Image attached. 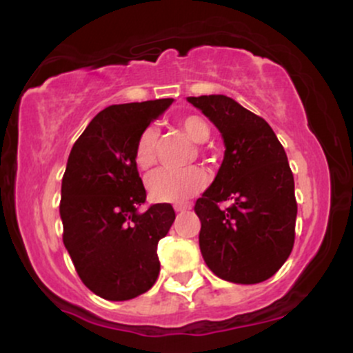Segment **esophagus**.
I'll return each mask as SVG.
<instances>
[{
    "label": "esophagus",
    "mask_w": 353,
    "mask_h": 353,
    "mask_svg": "<svg viewBox=\"0 0 353 353\" xmlns=\"http://www.w3.org/2000/svg\"><path fill=\"white\" fill-rule=\"evenodd\" d=\"M174 209H176V212H182V210L190 209V204H177L174 205Z\"/></svg>",
    "instance_id": "34e87169"
}]
</instances>
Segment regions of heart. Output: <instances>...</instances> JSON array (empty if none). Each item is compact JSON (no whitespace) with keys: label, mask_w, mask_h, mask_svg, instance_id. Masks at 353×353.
I'll use <instances>...</instances> for the list:
<instances>
[{"label":"heart","mask_w":353,"mask_h":353,"mask_svg":"<svg viewBox=\"0 0 353 353\" xmlns=\"http://www.w3.org/2000/svg\"><path fill=\"white\" fill-rule=\"evenodd\" d=\"M179 128L194 143H205L210 136V125L204 117L197 114L181 116L177 121ZM157 131L154 128L144 129L139 136L134 151V161L139 169H149L156 163ZM208 176L199 168H189L184 171H161L152 172L148 177V192L152 201L157 202H184L204 189Z\"/></svg>","instance_id":"heart-1"}]
</instances>
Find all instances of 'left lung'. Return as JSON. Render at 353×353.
<instances>
[{"label":"left lung","instance_id":"8db88e82","mask_svg":"<svg viewBox=\"0 0 353 353\" xmlns=\"http://www.w3.org/2000/svg\"><path fill=\"white\" fill-rule=\"evenodd\" d=\"M217 125L225 156L210 188L196 202L199 245L217 277L264 282L292 252L297 201L287 154L265 119L222 94L189 98ZM232 200L222 210L220 204Z\"/></svg>","mask_w":353,"mask_h":353}]
</instances>
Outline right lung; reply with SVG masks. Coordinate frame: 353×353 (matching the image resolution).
Returning a JSON list of instances; mask_svg holds the SVG:
<instances>
[{
  "mask_svg": "<svg viewBox=\"0 0 353 353\" xmlns=\"http://www.w3.org/2000/svg\"><path fill=\"white\" fill-rule=\"evenodd\" d=\"M172 99L114 104L101 111L72 145L61 185L63 242L76 272L106 301L148 292L161 264L157 242L171 229L172 205L151 204L134 161L143 131Z\"/></svg>",
  "mask_w": 353,
  "mask_h": 353,
  "instance_id": "1",
  "label": "right lung"
}]
</instances>
